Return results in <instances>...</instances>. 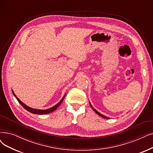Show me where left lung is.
I'll list each match as a JSON object with an SVG mask.
<instances>
[{
  "label": "left lung",
  "instance_id": "left-lung-1",
  "mask_svg": "<svg viewBox=\"0 0 153 153\" xmlns=\"http://www.w3.org/2000/svg\"><path fill=\"white\" fill-rule=\"evenodd\" d=\"M90 106H91V107H92V108H93V110L96 112V113H97V114L99 115V116H100V117H103V118H106V119H109V118H108V117H105V116H104V115H103L102 114H100V113L98 111H97V110H96L94 108H93V107L91 105H90Z\"/></svg>",
  "mask_w": 153,
  "mask_h": 153
}]
</instances>
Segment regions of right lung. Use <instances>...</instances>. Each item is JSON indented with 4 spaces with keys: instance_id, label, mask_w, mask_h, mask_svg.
<instances>
[{
    "instance_id": "1",
    "label": "right lung",
    "mask_w": 153,
    "mask_h": 153,
    "mask_svg": "<svg viewBox=\"0 0 153 153\" xmlns=\"http://www.w3.org/2000/svg\"><path fill=\"white\" fill-rule=\"evenodd\" d=\"M13 94H14V97L16 98L17 100L18 101V102L21 105V106H22V107H23L24 108H25L27 111H30V112L32 113V114H38V115H45V114H49V113H50V112H52V111H53L55 110H56V109L60 105V104L62 103V101H63V100H64V98H65V95H64V97L62 98V99L59 101V103H58L56 104L55 106H53L52 108H50L47 109V110H37V109H33V108H30V107L26 106L25 104H24L21 101H20V100L18 99V98L16 97V94H15L14 93H13Z\"/></svg>"
}]
</instances>
